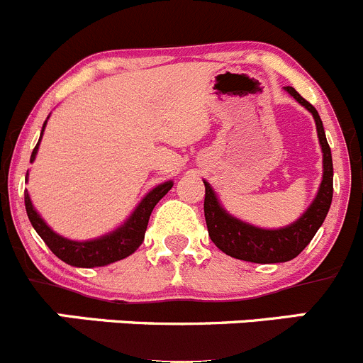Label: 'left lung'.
Segmentation results:
<instances>
[{
    "mask_svg": "<svg viewBox=\"0 0 363 363\" xmlns=\"http://www.w3.org/2000/svg\"><path fill=\"white\" fill-rule=\"evenodd\" d=\"M287 92L314 115L315 128H318L319 143L323 147V182L319 188L318 196L308 207L307 213L294 221L293 225L279 230H264V228L252 227L248 223L235 220L230 214L225 213L218 203L216 195L206 184V199H203V214H206L207 230L209 238L218 248L234 259L248 260L257 264H273V262H287L294 259L305 250V246L312 241L315 232L325 221L328 214L330 203L333 196V163L332 150L326 142L325 128L319 118L318 110L312 106L308 101H305L293 86H286Z\"/></svg>",
    "mask_w": 363,
    "mask_h": 363,
    "instance_id": "obj_1",
    "label": "left lung"
}]
</instances>
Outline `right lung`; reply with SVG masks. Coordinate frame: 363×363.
<instances>
[{
	"instance_id": "right-lung-1",
	"label": "right lung",
	"mask_w": 363,
	"mask_h": 363,
	"mask_svg": "<svg viewBox=\"0 0 363 363\" xmlns=\"http://www.w3.org/2000/svg\"><path fill=\"white\" fill-rule=\"evenodd\" d=\"M45 122L42 125V133H44ZM42 138V135H40ZM40 143V140H38ZM37 147L31 152V160H35V154H37ZM174 182H164L160 184L157 188H154L145 199L140 202V206L136 207L135 213L131 214L128 221L122 225L121 228H117L111 234L103 235L99 239H94V241H70V239L62 238L56 232H52L51 228L45 225V221L42 220L37 214V211L31 206V200L28 196V191H24V206H26L28 218H30L31 225L37 230V234L44 239L45 245L49 246L52 253H55L58 259H62L63 262L70 264V266L76 267H96V266H106V264L117 262V260L125 259L128 255H131L133 252H136L140 245H142L143 238H145L147 225H149V218L152 209L156 207V203L167 195L172 189Z\"/></svg>"
}]
</instances>
